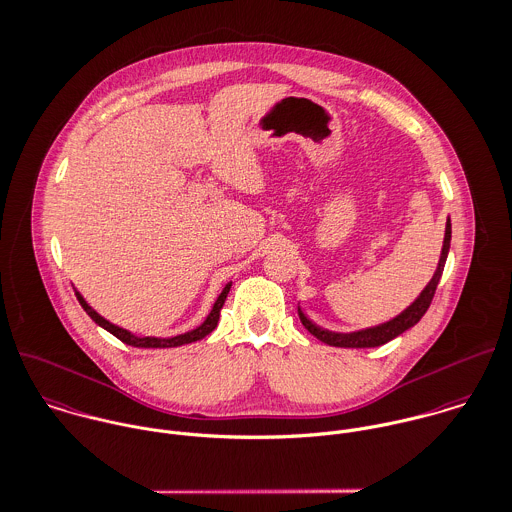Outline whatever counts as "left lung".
I'll return each instance as SVG.
<instances>
[{"label": "left lung", "mask_w": 512, "mask_h": 512, "mask_svg": "<svg viewBox=\"0 0 512 512\" xmlns=\"http://www.w3.org/2000/svg\"><path fill=\"white\" fill-rule=\"evenodd\" d=\"M449 247H451V221H447V229H445V243H443V253H441V261H439V267L431 279V283L425 287V291L421 293V297L409 307L405 309L399 317H395L393 321L389 323H383L379 327H373V329H365V331H357V333H331V331H325L317 325H313L299 309V319L303 323V327L315 335L319 341L331 345V347H347V349H367V347H379V345H385L389 343L391 339L399 337L401 333H405L407 329L415 327L423 315L427 313V309L431 307V301L435 297V291H437V285L441 281V275H443V269H445V263H447V255H449Z\"/></svg>", "instance_id": "8db88e82"}]
</instances>
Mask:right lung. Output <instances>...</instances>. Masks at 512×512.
I'll return each instance as SVG.
<instances>
[{"label": "right lung", "instance_id": "1", "mask_svg": "<svg viewBox=\"0 0 512 512\" xmlns=\"http://www.w3.org/2000/svg\"><path fill=\"white\" fill-rule=\"evenodd\" d=\"M229 289H231V283H227L225 285V289L221 291V295L217 297V301H215V305H213V309H211V313H209V317L203 321V325L201 327H197V329H193V331H189V333H183V335H177V337H171V339H157V337H135V335H131L129 331H125V329H121V327H115V325H111L109 321H105L101 315H97L87 303H85V299L75 291V297H77V301H79V305L83 307V311L99 325V327H103L105 331H109L113 337H117L119 341H123L125 345H131V347H141V349H169V347H181V345H187V343H195V341H199V339H203V337H207L215 327H217V323H219V315H221V309H223V305H225V299H227V293H229Z\"/></svg>", "mask_w": 512, "mask_h": 512}]
</instances>
